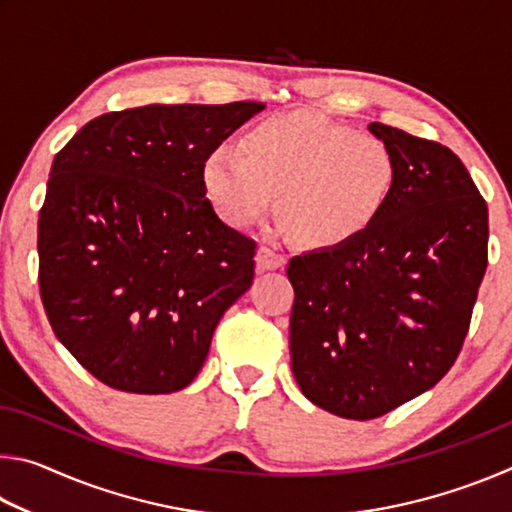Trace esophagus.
<instances>
[{"instance_id":"obj_1","label":"esophagus","mask_w":512,"mask_h":512,"mask_svg":"<svg viewBox=\"0 0 512 512\" xmlns=\"http://www.w3.org/2000/svg\"><path fill=\"white\" fill-rule=\"evenodd\" d=\"M287 264V257L284 255H277L275 250L271 248H259L257 255H255V266H257V273H264V271H277V268H284Z\"/></svg>"}]
</instances>
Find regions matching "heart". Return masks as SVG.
Listing matches in <instances>:
<instances>
[{
	"instance_id": "heart-1",
	"label": "heart",
	"mask_w": 512,
	"mask_h": 512,
	"mask_svg": "<svg viewBox=\"0 0 512 512\" xmlns=\"http://www.w3.org/2000/svg\"><path fill=\"white\" fill-rule=\"evenodd\" d=\"M400 164L375 135L357 133L316 112H287L250 126L239 155L212 151L201 183L214 212L232 228H253L273 210L311 248L359 239L391 203Z\"/></svg>"
}]
</instances>
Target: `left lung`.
<instances>
[{
  "instance_id": "obj_1",
  "label": "left lung",
  "mask_w": 512,
  "mask_h": 512,
  "mask_svg": "<svg viewBox=\"0 0 512 512\" xmlns=\"http://www.w3.org/2000/svg\"><path fill=\"white\" fill-rule=\"evenodd\" d=\"M397 155L391 203L345 246L293 257L291 370L320 409L379 418L438 384L488 266V205L458 155L375 121Z\"/></svg>"
}]
</instances>
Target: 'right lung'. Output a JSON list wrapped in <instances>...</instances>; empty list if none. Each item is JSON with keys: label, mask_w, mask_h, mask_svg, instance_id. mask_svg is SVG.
I'll use <instances>...</instances> for the list:
<instances>
[{"label": "right lung", "mask_w": 512, "mask_h": 512, "mask_svg": "<svg viewBox=\"0 0 512 512\" xmlns=\"http://www.w3.org/2000/svg\"><path fill=\"white\" fill-rule=\"evenodd\" d=\"M264 110L151 103L108 112L58 151L38 219L56 339L124 393L183 391L255 275V241L216 216L203 160Z\"/></svg>", "instance_id": "obj_1"}]
</instances>
